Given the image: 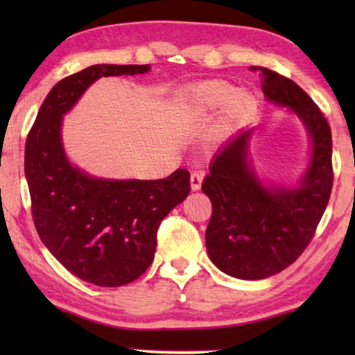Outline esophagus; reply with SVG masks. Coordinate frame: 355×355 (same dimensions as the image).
Wrapping results in <instances>:
<instances>
[{
	"label": "esophagus",
	"instance_id": "esophagus-1",
	"mask_svg": "<svg viewBox=\"0 0 355 355\" xmlns=\"http://www.w3.org/2000/svg\"><path fill=\"white\" fill-rule=\"evenodd\" d=\"M203 178H205V174H203L202 171H193L191 174V187H192V191H198V189L202 187Z\"/></svg>",
	"mask_w": 355,
	"mask_h": 355
}]
</instances>
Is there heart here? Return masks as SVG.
<instances>
[{
	"instance_id": "1",
	"label": "heart",
	"mask_w": 355,
	"mask_h": 355,
	"mask_svg": "<svg viewBox=\"0 0 355 355\" xmlns=\"http://www.w3.org/2000/svg\"><path fill=\"white\" fill-rule=\"evenodd\" d=\"M236 95V87L226 80H207L202 82L187 92L184 96V108L191 114H203L207 111L216 110L230 103ZM250 100L247 94L236 95V105H245Z\"/></svg>"
}]
</instances>
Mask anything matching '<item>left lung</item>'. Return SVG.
Listing matches in <instances>:
<instances>
[{"mask_svg":"<svg viewBox=\"0 0 355 355\" xmlns=\"http://www.w3.org/2000/svg\"><path fill=\"white\" fill-rule=\"evenodd\" d=\"M261 74L266 100L288 106L312 139V158L295 189H268L249 163L252 129L230 140L213 158L202 191L213 211L205 242L210 260L239 279L273 276L302 255L312 241L333 187L331 129L313 100L294 80L252 66Z\"/></svg>","mask_w":355,"mask_h":355,"instance_id":"obj_1","label":"left lung"}]
</instances>
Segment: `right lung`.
I'll list each match as a JSON object with an SVG mask.
<instances>
[{
	"label": "right lung",
	"instance_id": "1",
	"mask_svg": "<svg viewBox=\"0 0 355 355\" xmlns=\"http://www.w3.org/2000/svg\"><path fill=\"white\" fill-rule=\"evenodd\" d=\"M148 64H95L58 82L46 95L26 142L32 218L48 250L77 278L118 288L152 265L164 216L191 192L178 169L158 181L92 178L67 162L61 121L100 77L144 74Z\"/></svg>",
	"mask_w": 355,
	"mask_h": 355
}]
</instances>
